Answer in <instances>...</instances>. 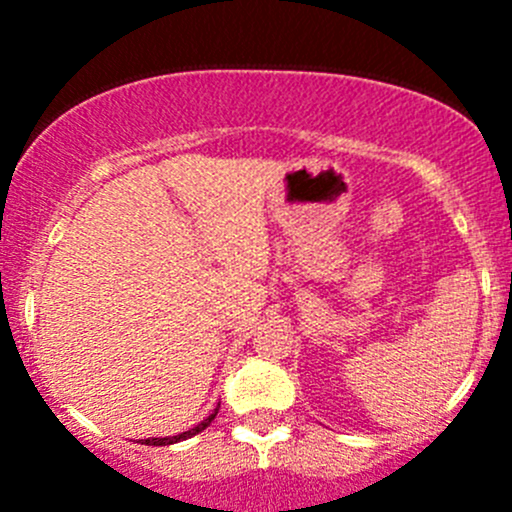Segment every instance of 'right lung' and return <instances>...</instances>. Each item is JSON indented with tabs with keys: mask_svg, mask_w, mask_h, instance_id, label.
I'll list each match as a JSON object with an SVG mask.
<instances>
[{
	"mask_svg": "<svg viewBox=\"0 0 512 512\" xmlns=\"http://www.w3.org/2000/svg\"><path fill=\"white\" fill-rule=\"evenodd\" d=\"M218 409H220V404H218ZM218 409L213 411V414H210L208 418H203V421L198 423V426H193L190 428V431H183V433H178V436H165V438H146V446H170V443H178V441H185V438H193L195 433H200V431H205V428L210 426V423H213V418L218 416Z\"/></svg>",
	"mask_w": 512,
	"mask_h": 512,
	"instance_id": "add662e5",
	"label": "right lung"
}]
</instances>
